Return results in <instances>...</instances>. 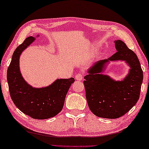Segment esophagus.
Here are the masks:
<instances>
[{"mask_svg":"<svg viewBox=\"0 0 149 149\" xmlns=\"http://www.w3.org/2000/svg\"><path fill=\"white\" fill-rule=\"evenodd\" d=\"M75 80H82V79H83V76H82V74H80V73H79V74H77L76 76H75Z\"/></svg>","mask_w":149,"mask_h":149,"instance_id":"esophagus-1","label":"esophagus"}]
</instances>
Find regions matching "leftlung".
<instances>
[{
    "label": "left lung",
    "instance_id": "8db88e82",
    "mask_svg": "<svg viewBox=\"0 0 149 149\" xmlns=\"http://www.w3.org/2000/svg\"><path fill=\"white\" fill-rule=\"evenodd\" d=\"M116 53L108 59L98 61L88 70L84 84L90 109L102 118L116 119L125 115L139 98L143 72L137 56L121 40L115 41ZM125 60L130 67L122 81L102 74L109 61Z\"/></svg>",
    "mask_w": 149,
    "mask_h": 149
}]
</instances>
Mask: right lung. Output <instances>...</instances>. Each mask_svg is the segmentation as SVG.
<instances>
[{
	"instance_id": "1",
	"label": "right lung",
	"mask_w": 149,
	"mask_h": 149,
	"mask_svg": "<svg viewBox=\"0 0 149 149\" xmlns=\"http://www.w3.org/2000/svg\"><path fill=\"white\" fill-rule=\"evenodd\" d=\"M34 41L32 36L27 38L14 51L7 70V81L12 100L19 110L33 119H45L62 110L66 95L74 79H57L49 86L38 88L27 83L19 70V56Z\"/></svg>"
}]
</instances>
